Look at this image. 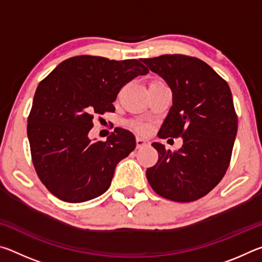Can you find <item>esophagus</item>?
I'll return each mask as SVG.
<instances>
[{
    "label": "esophagus",
    "mask_w": 262,
    "mask_h": 262,
    "mask_svg": "<svg viewBox=\"0 0 262 262\" xmlns=\"http://www.w3.org/2000/svg\"><path fill=\"white\" fill-rule=\"evenodd\" d=\"M150 144V141L147 139H142V137H137L136 139V148L141 149L143 147H147V145Z\"/></svg>",
    "instance_id": "34e87169"
}]
</instances>
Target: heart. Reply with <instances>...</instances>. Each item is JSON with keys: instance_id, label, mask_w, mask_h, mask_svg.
<instances>
[{"instance_id": "heart-1", "label": "heart", "mask_w": 262, "mask_h": 262, "mask_svg": "<svg viewBox=\"0 0 262 262\" xmlns=\"http://www.w3.org/2000/svg\"><path fill=\"white\" fill-rule=\"evenodd\" d=\"M152 82H157V81H152ZM130 127L137 133H141V134H144V133H147L150 129V126L148 123H144V122H133Z\"/></svg>"}]
</instances>
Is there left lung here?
I'll list each match as a JSON object with an SVG mask.
<instances>
[{
    "mask_svg": "<svg viewBox=\"0 0 262 262\" xmlns=\"http://www.w3.org/2000/svg\"><path fill=\"white\" fill-rule=\"evenodd\" d=\"M172 91V106L158 136L183 137L178 151L154 142L156 165L147 170L151 188L176 202L205 196L220 183L231 159L238 119L228 83L206 62L166 54L142 59Z\"/></svg>",
    "mask_w": 262,
    "mask_h": 262,
    "instance_id": "obj_1",
    "label": "left lung"
}]
</instances>
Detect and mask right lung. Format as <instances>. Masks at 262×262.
I'll return each instance as SVG.
<instances>
[{"mask_svg": "<svg viewBox=\"0 0 262 262\" xmlns=\"http://www.w3.org/2000/svg\"><path fill=\"white\" fill-rule=\"evenodd\" d=\"M148 73L139 60L79 55L61 62L39 83L28 137L35 172L57 199L78 203L108 189L117 164L135 149V137L115 128L106 142H92V120L114 112L121 88Z\"/></svg>", "mask_w": 262, "mask_h": 262, "instance_id": "1", "label": "right lung"}]
</instances>
